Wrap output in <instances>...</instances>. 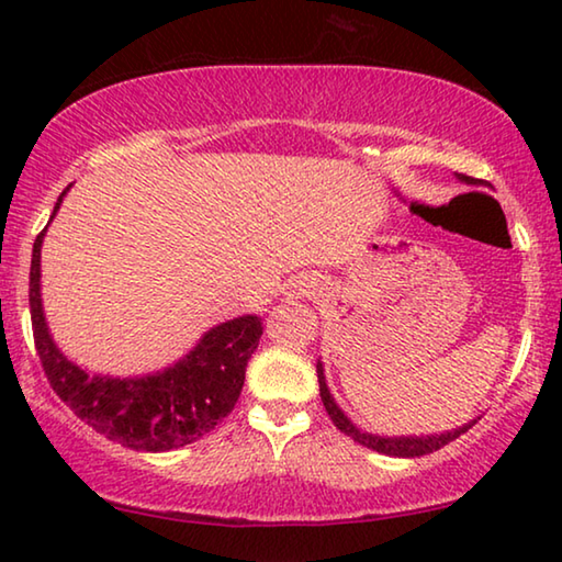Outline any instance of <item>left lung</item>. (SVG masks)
<instances>
[{
  "mask_svg": "<svg viewBox=\"0 0 562 562\" xmlns=\"http://www.w3.org/2000/svg\"><path fill=\"white\" fill-rule=\"evenodd\" d=\"M463 180H465V183H473V178H469V176H463ZM317 379H319V396H322V402H325V408H327V414L331 418V424H335L341 434L349 436V439H355L357 443L367 446V449L386 453V456H398V459H416V456L434 453V451L443 449L446 443L459 439L461 434L469 431L471 426L475 424V422H471V424L461 426V429L449 431V434H439V436H416V439H414V436H412V439H382V436L359 431L357 426L351 424L345 414H341V408L335 404V398L329 396V389L325 384V374H322V364H317Z\"/></svg>",
  "mask_w": 562,
  "mask_h": 562,
  "instance_id": "obj_1",
  "label": "left lung"
}]
</instances>
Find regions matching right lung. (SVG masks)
I'll use <instances>...</instances> for the list:
<instances>
[{
	"instance_id": "add662e5",
	"label": "right lung",
	"mask_w": 562,
	"mask_h": 562,
	"mask_svg": "<svg viewBox=\"0 0 562 562\" xmlns=\"http://www.w3.org/2000/svg\"><path fill=\"white\" fill-rule=\"evenodd\" d=\"M66 190L52 217L59 211ZM44 233L46 227L36 235L32 250L30 307L36 355L56 396L91 429L136 451L180 449L213 431L233 412L243 392L247 359L258 349L262 322L247 315L217 325L164 374L144 379L89 376L59 355L46 331L40 294Z\"/></svg>"
}]
</instances>
